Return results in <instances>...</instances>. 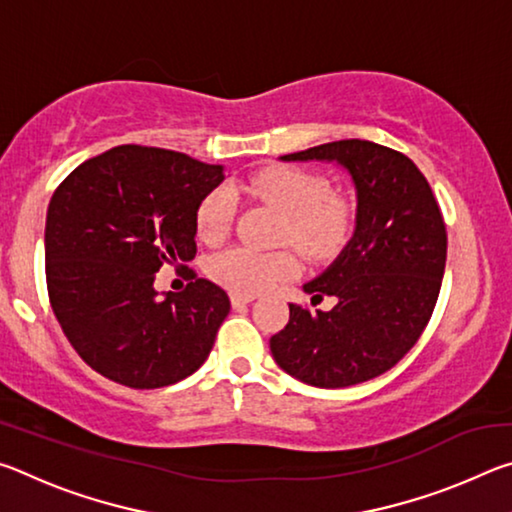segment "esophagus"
<instances>
[{
	"instance_id": "34e87169",
	"label": "esophagus",
	"mask_w": 512,
	"mask_h": 512,
	"mask_svg": "<svg viewBox=\"0 0 512 512\" xmlns=\"http://www.w3.org/2000/svg\"><path fill=\"white\" fill-rule=\"evenodd\" d=\"M253 300H255V296H241V293H232V296H230V302H232V307H235V309L246 307Z\"/></svg>"
}]
</instances>
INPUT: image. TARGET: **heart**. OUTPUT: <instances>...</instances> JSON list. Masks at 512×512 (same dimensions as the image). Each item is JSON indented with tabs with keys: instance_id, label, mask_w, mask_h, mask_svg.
Masks as SVG:
<instances>
[{
	"instance_id": "heart-1",
	"label": "heart",
	"mask_w": 512,
	"mask_h": 512,
	"mask_svg": "<svg viewBox=\"0 0 512 512\" xmlns=\"http://www.w3.org/2000/svg\"><path fill=\"white\" fill-rule=\"evenodd\" d=\"M248 194L275 207L284 216L280 239L296 246L309 259H327L339 250L352 230V207L339 196H329L327 183L316 173L275 167L259 173L248 185ZM235 219V196L219 187L203 198L196 212L198 237L216 244L230 232ZM296 257L289 250L259 253L232 246L207 259V273L232 293L255 296L296 273Z\"/></svg>"
}]
</instances>
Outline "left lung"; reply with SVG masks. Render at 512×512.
Masks as SVG:
<instances>
[{"label": "left lung", "instance_id": "8db88e82", "mask_svg": "<svg viewBox=\"0 0 512 512\" xmlns=\"http://www.w3.org/2000/svg\"><path fill=\"white\" fill-rule=\"evenodd\" d=\"M282 162H336L350 173L357 214L348 244L314 280L311 300L289 305L271 354L291 377L345 388L391 370L427 327L443 284L447 232L427 178L404 153L368 140H341L282 155Z\"/></svg>", "mask_w": 512, "mask_h": 512}]
</instances>
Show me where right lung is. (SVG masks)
Returning a JSON list of instances; mask_svg holds the SVG:
<instances>
[{"instance_id": "obj_1", "label": "right lung", "mask_w": 512, "mask_h": 512, "mask_svg": "<svg viewBox=\"0 0 512 512\" xmlns=\"http://www.w3.org/2000/svg\"><path fill=\"white\" fill-rule=\"evenodd\" d=\"M221 164L153 146L85 160L51 196L45 264L51 309L79 357L128 388H162L203 366L230 298L205 277L158 296L162 264L196 255V212Z\"/></svg>"}]
</instances>
